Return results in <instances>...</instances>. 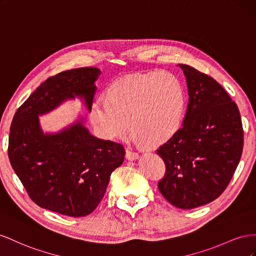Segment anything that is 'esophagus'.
Returning <instances> with one entry per match:
<instances>
[{
	"label": "esophagus",
	"mask_w": 256,
	"mask_h": 256,
	"mask_svg": "<svg viewBox=\"0 0 256 256\" xmlns=\"http://www.w3.org/2000/svg\"><path fill=\"white\" fill-rule=\"evenodd\" d=\"M126 158L128 160H134L138 158V153H137V152H134V151H132V150H126Z\"/></svg>",
	"instance_id": "esophagus-1"
}]
</instances>
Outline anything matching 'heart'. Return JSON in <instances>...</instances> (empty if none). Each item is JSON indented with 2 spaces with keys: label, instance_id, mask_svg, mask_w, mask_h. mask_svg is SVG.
I'll return each mask as SVG.
<instances>
[{
  "label": "heart",
  "instance_id": "b5f03b06",
  "mask_svg": "<svg viewBox=\"0 0 256 256\" xmlns=\"http://www.w3.org/2000/svg\"><path fill=\"white\" fill-rule=\"evenodd\" d=\"M184 109L186 94L178 77L153 70L116 79L108 86L106 100L92 104L90 118L105 140L126 136L130 120L136 140L158 146L178 132Z\"/></svg>",
  "mask_w": 256,
  "mask_h": 256
}]
</instances>
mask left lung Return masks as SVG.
<instances>
[{
    "mask_svg": "<svg viewBox=\"0 0 256 256\" xmlns=\"http://www.w3.org/2000/svg\"><path fill=\"white\" fill-rule=\"evenodd\" d=\"M179 68L188 104L181 128L156 150L166 166L158 188L174 207L193 209L228 186L242 154L244 130L236 103L220 84L188 65Z\"/></svg>",
    "mask_w": 256,
    "mask_h": 256,
    "instance_id": "1",
    "label": "left lung"
}]
</instances>
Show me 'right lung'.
<instances>
[{
  "label": "right lung",
  "mask_w": 256,
  "mask_h": 256,
  "mask_svg": "<svg viewBox=\"0 0 256 256\" xmlns=\"http://www.w3.org/2000/svg\"><path fill=\"white\" fill-rule=\"evenodd\" d=\"M100 70L82 68L49 77L14 116L8 158L30 198L42 208L84 216L104 197L112 172L124 160L123 146L93 136L82 119L58 133H44L38 116L75 96L90 112Z\"/></svg>",
  "instance_id": "1"
}]
</instances>
